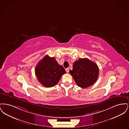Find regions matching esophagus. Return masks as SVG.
<instances>
[{"label":"esophagus","mask_w":129,"mask_h":129,"mask_svg":"<svg viewBox=\"0 0 129 129\" xmlns=\"http://www.w3.org/2000/svg\"><path fill=\"white\" fill-rule=\"evenodd\" d=\"M66 71L67 73H69V68L66 69Z\"/></svg>","instance_id":"1"}]
</instances>
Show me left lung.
Masks as SVG:
<instances>
[{
    "mask_svg": "<svg viewBox=\"0 0 129 129\" xmlns=\"http://www.w3.org/2000/svg\"><path fill=\"white\" fill-rule=\"evenodd\" d=\"M76 84L86 88L93 85L98 78V66L87 58H79L74 62L73 69L69 71Z\"/></svg>",
    "mask_w": 129,
    "mask_h": 129,
    "instance_id": "1",
    "label": "left lung"
}]
</instances>
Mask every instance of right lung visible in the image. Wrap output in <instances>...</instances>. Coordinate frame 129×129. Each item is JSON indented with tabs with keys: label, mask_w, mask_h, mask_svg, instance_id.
<instances>
[{
	"label": "right lung",
	"mask_w": 129,
	"mask_h": 129,
	"mask_svg": "<svg viewBox=\"0 0 129 129\" xmlns=\"http://www.w3.org/2000/svg\"><path fill=\"white\" fill-rule=\"evenodd\" d=\"M66 73L65 69L58 64L55 57H50L47 55L38 63L35 68L38 80L47 87L56 85L62 75Z\"/></svg>",
	"instance_id": "1"
}]
</instances>
